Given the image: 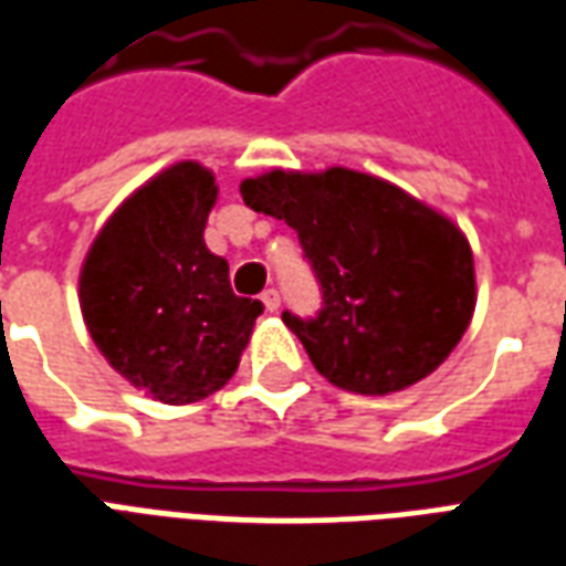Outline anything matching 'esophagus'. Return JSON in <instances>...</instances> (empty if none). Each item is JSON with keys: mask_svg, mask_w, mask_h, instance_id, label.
Wrapping results in <instances>:
<instances>
[{"mask_svg": "<svg viewBox=\"0 0 566 566\" xmlns=\"http://www.w3.org/2000/svg\"><path fill=\"white\" fill-rule=\"evenodd\" d=\"M260 300H263V306H266V312H275V308L282 306V294H279L275 287H266V291L260 294Z\"/></svg>", "mask_w": 566, "mask_h": 566, "instance_id": "34e87169", "label": "esophagus"}]
</instances>
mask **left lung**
<instances>
[{"label": "left lung", "instance_id": "1", "mask_svg": "<svg viewBox=\"0 0 566 566\" xmlns=\"http://www.w3.org/2000/svg\"><path fill=\"white\" fill-rule=\"evenodd\" d=\"M242 199L296 230L321 308L282 321L336 388L403 391L461 343L475 306L470 245L400 187L352 169H275L242 181Z\"/></svg>", "mask_w": 566, "mask_h": 566}]
</instances>
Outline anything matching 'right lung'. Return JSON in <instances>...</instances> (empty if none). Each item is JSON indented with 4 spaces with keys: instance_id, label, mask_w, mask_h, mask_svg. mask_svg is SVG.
<instances>
[{
    "instance_id": "1",
    "label": "right lung",
    "mask_w": 566,
    "mask_h": 566,
    "mask_svg": "<svg viewBox=\"0 0 566 566\" xmlns=\"http://www.w3.org/2000/svg\"><path fill=\"white\" fill-rule=\"evenodd\" d=\"M214 197L199 163L166 169L112 214L81 272L93 343L163 403H197L223 388L263 312L260 300L233 294L227 260L206 248Z\"/></svg>"
}]
</instances>
